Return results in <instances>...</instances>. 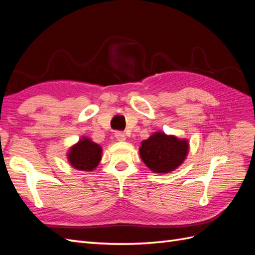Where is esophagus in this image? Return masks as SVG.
Instances as JSON below:
<instances>
[{"label":"esophagus","mask_w":255,"mask_h":255,"mask_svg":"<svg viewBox=\"0 0 255 255\" xmlns=\"http://www.w3.org/2000/svg\"><path fill=\"white\" fill-rule=\"evenodd\" d=\"M115 137L117 138V140H119V141H125L126 140V135L123 134L122 132H120V130H118V132L115 133Z\"/></svg>","instance_id":"esophagus-1"}]
</instances>
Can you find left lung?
I'll use <instances>...</instances> for the list:
<instances>
[{"instance_id":"left-lung-1","label":"left lung","mask_w":255,"mask_h":255,"mask_svg":"<svg viewBox=\"0 0 255 255\" xmlns=\"http://www.w3.org/2000/svg\"><path fill=\"white\" fill-rule=\"evenodd\" d=\"M143 163L153 172L168 173L179 167L188 153V141L165 133H154L139 149Z\"/></svg>"}]
</instances>
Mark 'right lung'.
Instances as JSON below:
<instances>
[{
	"label": "right lung",
	"instance_id": "1",
	"mask_svg": "<svg viewBox=\"0 0 255 255\" xmlns=\"http://www.w3.org/2000/svg\"><path fill=\"white\" fill-rule=\"evenodd\" d=\"M102 149L88 138H83L68 153L72 167L83 171H92L101 160Z\"/></svg>",
	"mask_w": 255,
	"mask_h": 255
}]
</instances>
